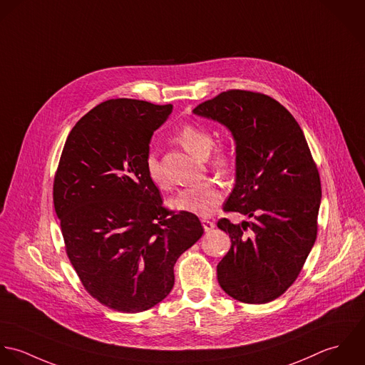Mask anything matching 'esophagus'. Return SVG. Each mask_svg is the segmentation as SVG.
Listing matches in <instances>:
<instances>
[{
  "label": "esophagus",
  "instance_id": "esophagus-1",
  "mask_svg": "<svg viewBox=\"0 0 365 365\" xmlns=\"http://www.w3.org/2000/svg\"><path fill=\"white\" fill-rule=\"evenodd\" d=\"M202 224H203L205 231H212L216 227V224L213 221H210V220L203 219L202 220Z\"/></svg>",
  "mask_w": 365,
  "mask_h": 365
}]
</instances>
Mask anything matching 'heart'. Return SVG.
<instances>
[{
  "mask_svg": "<svg viewBox=\"0 0 365 365\" xmlns=\"http://www.w3.org/2000/svg\"><path fill=\"white\" fill-rule=\"evenodd\" d=\"M176 143H179L187 152L196 158H206L213 146V134L205 127L187 124L183 125L175 135ZM212 166L219 172H228L234 162V153L228 146L217 145L210 156ZM146 175L149 180L159 189L168 190L170 187L158 158L149 153L145 160ZM222 189L215 180H205L197 183L183 192H180L170 205L176 210L187 212L199 217H210L220 206L222 200Z\"/></svg>",
  "mask_w": 365,
  "mask_h": 365,
  "instance_id": "b5f03b06",
  "label": "heart"
}]
</instances>
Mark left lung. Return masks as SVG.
<instances>
[{"label":"left lung","mask_w":365,"mask_h":365,"mask_svg":"<svg viewBox=\"0 0 365 365\" xmlns=\"http://www.w3.org/2000/svg\"><path fill=\"white\" fill-rule=\"evenodd\" d=\"M195 114L225 125L235 141V186L220 219L231 248L217 265L220 287L251 304L268 303L291 287L316 241L322 186L302 128L272 97L227 90Z\"/></svg>","instance_id":"1"}]
</instances>
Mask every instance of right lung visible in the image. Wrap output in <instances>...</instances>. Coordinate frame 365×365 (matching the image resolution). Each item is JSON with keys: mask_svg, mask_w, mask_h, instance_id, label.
<instances>
[{"mask_svg": "<svg viewBox=\"0 0 365 365\" xmlns=\"http://www.w3.org/2000/svg\"><path fill=\"white\" fill-rule=\"evenodd\" d=\"M172 108L134 98L98 104L71 131L55 175L66 254L84 289L117 312L162 302L178 258L205 231L197 216L163 207L146 175L150 138Z\"/></svg>", "mask_w": 365, "mask_h": 365, "instance_id": "right-lung-1", "label": "right lung"}]
</instances>
